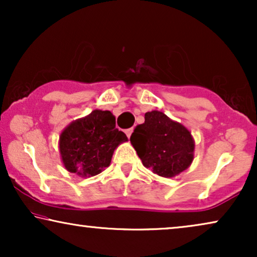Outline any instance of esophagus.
I'll list each match as a JSON object with an SVG mask.
<instances>
[{
  "label": "esophagus",
  "instance_id": "obj_1",
  "mask_svg": "<svg viewBox=\"0 0 257 257\" xmlns=\"http://www.w3.org/2000/svg\"><path fill=\"white\" fill-rule=\"evenodd\" d=\"M132 132H133V128H127V130H125V133H126V136L128 137H131V135H132Z\"/></svg>",
  "mask_w": 257,
  "mask_h": 257
}]
</instances>
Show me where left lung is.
Listing matches in <instances>:
<instances>
[{
	"label": "left lung",
	"mask_w": 257,
	"mask_h": 257,
	"mask_svg": "<svg viewBox=\"0 0 257 257\" xmlns=\"http://www.w3.org/2000/svg\"><path fill=\"white\" fill-rule=\"evenodd\" d=\"M130 140L144 166L160 177L180 174L194 159L191 132L160 111L146 112L145 122L137 126Z\"/></svg>",
	"instance_id": "obj_1"
}]
</instances>
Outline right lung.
<instances>
[{
  "label": "right lung",
  "instance_id": "add662e5",
  "mask_svg": "<svg viewBox=\"0 0 257 257\" xmlns=\"http://www.w3.org/2000/svg\"><path fill=\"white\" fill-rule=\"evenodd\" d=\"M127 142L115 127L110 111L94 110L66 126L59 137V152L64 167L79 177H93L110 166L114 150Z\"/></svg>",
  "mask_w": 257,
  "mask_h": 257
}]
</instances>
